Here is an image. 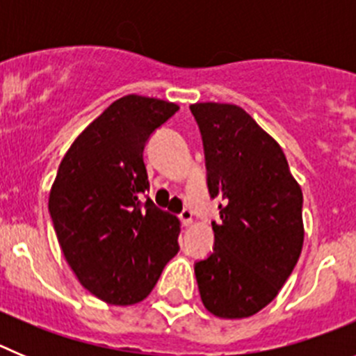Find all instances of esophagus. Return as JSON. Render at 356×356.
Masks as SVG:
<instances>
[{
  "mask_svg": "<svg viewBox=\"0 0 356 356\" xmlns=\"http://www.w3.org/2000/svg\"><path fill=\"white\" fill-rule=\"evenodd\" d=\"M180 219H181V225H184V226H191V225H193V212L185 209L184 212L180 213Z\"/></svg>",
  "mask_w": 356,
  "mask_h": 356,
  "instance_id": "34e87169",
  "label": "esophagus"
}]
</instances>
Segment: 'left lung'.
I'll return each mask as SVG.
<instances>
[{"instance_id":"1","label":"left lung","mask_w":356,"mask_h":356,"mask_svg":"<svg viewBox=\"0 0 356 356\" xmlns=\"http://www.w3.org/2000/svg\"><path fill=\"white\" fill-rule=\"evenodd\" d=\"M203 137L216 246L194 267L201 301L221 319L260 312L278 296L303 248V193L280 144L246 110L191 105Z\"/></svg>"}]
</instances>
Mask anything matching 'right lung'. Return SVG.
<instances>
[{
  "mask_svg": "<svg viewBox=\"0 0 356 356\" xmlns=\"http://www.w3.org/2000/svg\"><path fill=\"white\" fill-rule=\"evenodd\" d=\"M180 106L159 97H119L78 135L58 165L49 213L78 282L108 305L147 298L178 253L180 219L140 194L149 188L143 151Z\"/></svg>",
  "mask_w": 356,
  "mask_h": 356,
  "instance_id": "right-lung-1",
  "label": "right lung"
}]
</instances>
